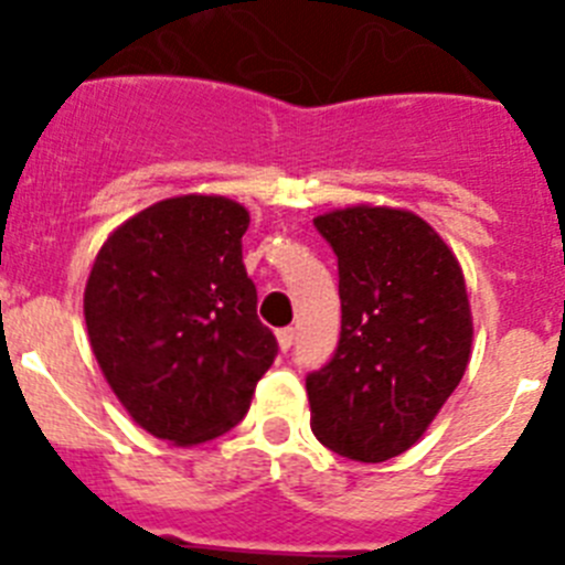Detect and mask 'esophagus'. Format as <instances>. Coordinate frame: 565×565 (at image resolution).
<instances>
[{"instance_id":"1","label":"esophagus","mask_w":565,"mask_h":565,"mask_svg":"<svg viewBox=\"0 0 565 565\" xmlns=\"http://www.w3.org/2000/svg\"><path fill=\"white\" fill-rule=\"evenodd\" d=\"M277 344H279V351H282V353L291 351V344H294V328H279V331H277Z\"/></svg>"}]
</instances>
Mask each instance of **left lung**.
<instances>
[{"instance_id": "1", "label": "left lung", "mask_w": 565, "mask_h": 565, "mask_svg": "<svg viewBox=\"0 0 565 565\" xmlns=\"http://www.w3.org/2000/svg\"><path fill=\"white\" fill-rule=\"evenodd\" d=\"M339 259L337 353L306 379L311 430L362 463L402 456L452 396L472 353L456 254L407 209L348 206L313 217Z\"/></svg>"}]
</instances>
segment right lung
I'll list each match as a JSON object with an SVG mask.
<instances>
[{"label":"right lung","instance_id":"right-lung-1","mask_svg":"<svg viewBox=\"0 0 565 565\" xmlns=\"http://www.w3.org/2000/svg\"><path fill=\"white\" fill-rule=\"evenodd\" d=\"M246 206L221 194L152 203L104 239L84 319L104 379L138 427L192 447L252 407L277 339L243 266Z\"/></svg>","mask_w":565,"mask_h":565}]
</instances>
